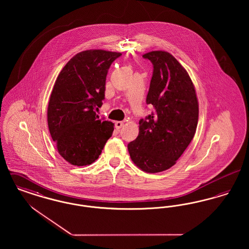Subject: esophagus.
Returning <instances> with one entry per match:
<instances>
[{"label": "esophagus", "mask_w": 249, "mask_h": 249, "mask_svg": "<svg viewBox=\"0 0 249 249\" xmlns=\"http://www.w3.org/2000/svg\"><path fill=\"white\" fill-rule=\"evenodd\" d=\"M123 125H124L123 121H116V123H115V126H116L117 130H119Z\"/></svg>", "instance_id": "34e87169"}]
</instances>
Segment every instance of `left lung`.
Segmentation results:
<instances>
[{
    "mask_svg": "<svg viewBox=\"0 0 249 249\" xmlns=\"http://www.w3.org/2000/svg\"><path fill=\"white\" fill-rule=\"evenodd\" d=\"M142 58L153 64L146 104L154 112L139 121V134L128 144L130 159L143 172L165 171L189 146L194 137L199 105L188 71L173 55L151 51Z\"/></svg>",
    "mask_w": 249,
    "mask_h": 249,
    "instance_id": "8db88e82",
    "label": "left lung"
}]
</instances>
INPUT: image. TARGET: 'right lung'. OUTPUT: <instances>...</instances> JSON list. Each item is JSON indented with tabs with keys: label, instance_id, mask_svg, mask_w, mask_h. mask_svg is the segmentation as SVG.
Returning <instances> with one entry per match:
<instances>
[{
	"label": "right lung",
	"instance_id": "right-lung-1",
	"mask_svg": "<svg viewBox=\"0 0 249 249\" xmlns=\"http://www.w3.org/2000/svg\"><path fill=\"white\" fill-rule=\"evenodd\" d=\"M119 52L94 49L73 56L62 68L50 95L48 124L59 155L71 165H89L99 158L114 124L96 111L103 105L107 72Z\"/></svg>",
	"mask_w": 249,
	"mask_h": 249
}]
</instances>
